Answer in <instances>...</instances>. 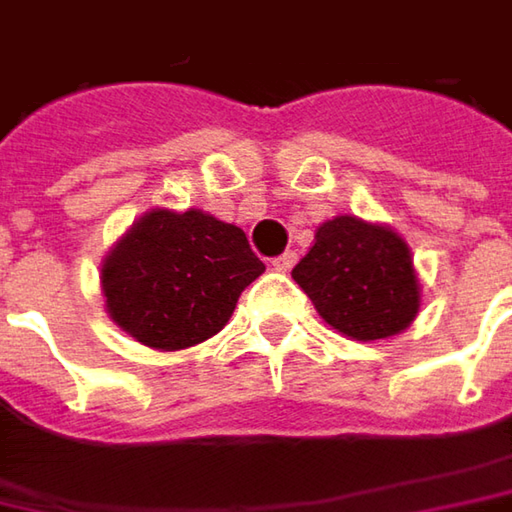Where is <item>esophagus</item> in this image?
<instances>
[{"label": "esophagus", "mask_w": 512, "mask_h": 512, "mask_svg": "<svg viewBox=\"0 0 512 512\" xmlns=\"http://www.w3.org/2000/svg\"><path fill=\"white\" fill-rule=\"evenodd\" d=\"M295 260H298L295 252H284V255H278L272 260V269H275V272H289V269L295 266Z\"/></svg>", "instance_id": "obj_1"}]
</instances>
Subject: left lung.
I'll use <instances>...</instances> for the list:
<instances>
[{
	"instance_id": "left-lung-1",
	"label": "left lung",
	"mask_w": 512,
	"mask_h": 512,
	"mask_svg": "<svg viewBox=\"0 0 512 512\" xmlns=\"http://www.w3.org/2000/svg\"><path fill=\"white\" fill-rule=\"evenodd\" d=\"M292 278L324 324L353 342L391 339L420 313L423 286L403 234L353 214L316 228Z\"/></svg>"
}]
</instances>
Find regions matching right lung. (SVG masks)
Returning a JSON list of instances; mask_svg holds the SVG:
<instances>
[{
    "mask_svg": "<svg viewBox=\"0 0 512 512\" xmlns=\"http://www.w3.org/2000/svg\"><path fill=\"white\" fill-rule=\"evenodd\" d=\"M263 269L243 228L199 208H150L101 263L106 316L144 347L185 350L226 327Z\"/></svg>",
    "mask_w": 512,
    "mask_h": 512,
    "instance_id": "1",
    "label": "right lung"
}]
</instances>
